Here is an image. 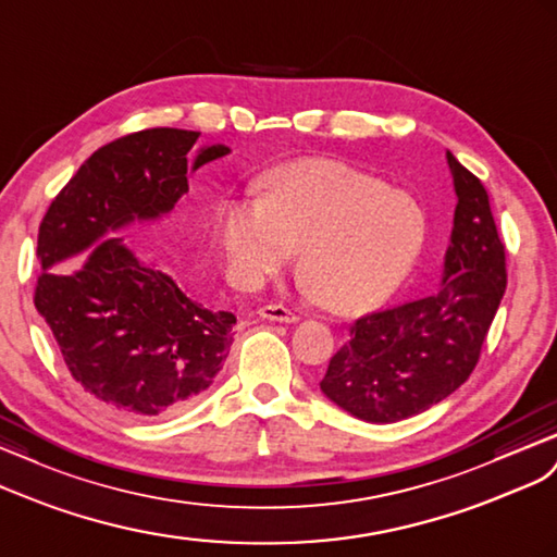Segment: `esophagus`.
<instances>
[{"instance_id":"obj_1","label":"esophagus","mask_w":557,"mask_h":557,"mask_svg":"<svg viewBox=\"0 0 557 557\" xmlns=\"http://www.w3.org/2000/svg\"><path fill=\"white\" fill-rule=\"evenodd\" d=\"M259 315L263 320H270V322H296L294 312L289 308L280 306V304H268V306L259 308Z\"/></svg>"}]
</instances>
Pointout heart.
<instances>
[{"mask_svg":"<svg viewBox=\"0 0 557 557\" xmlns=\"http://www.w3.org/2000/svg\"><path fill=\"white\" fill-rule=\"evenodd\" d=\"M261 197H225L216 233L239 287H259L298 251L308 294L338 315L372 310L403 287L428 239L414 195L334 160L282 164Z\"/></svg>","mask_w":557,"mask_h":557,"instance_id":"heart-1","label":"heart"}]
</instances>
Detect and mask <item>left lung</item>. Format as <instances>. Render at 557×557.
Masks as SVG:
<instances>
[{
    "instance_id": "8db88e82",
    "label": "left lung",
    "mask_w": 557,
    "mask_h": 557,
    "mask_svg": "<svg viewBox=\"0 0 557 557\" xmlns=\"http://www.w3.org/2000/svg\"><path fill=\"white\" fill-rule=\"evenodd\" d=\"M447 164L459 202L440 289L355 320L320 381L334 405L362 421L421 414L466 383L506 292V249L487 190L451 152Z\"/></svg>"
}]
</instances>
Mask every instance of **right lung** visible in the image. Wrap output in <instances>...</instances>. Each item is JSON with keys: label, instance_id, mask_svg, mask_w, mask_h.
I'll use <instances>...</instances> for the list:
<instances>
[{"label": "right lung", "instance_id": "right-lung-1", "mask_svg": "<svg viewBox=\"0 0 557 557\" xmlns=\"http://www.w3.org/2000/svg\"><path fill=\"white\" fill-rule=\"evenodd\" d=\"M199 132L146 129L98 148L39 225L35 308L70 374L98 403L134 419L169 417L202 395L231 352L227 310L195 301L115 233L157 221L188 193V171L231 152Z\"/></svg>", "mask_w": 557, "mask_h": 557}]
</instances>
